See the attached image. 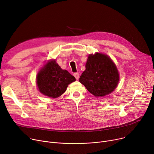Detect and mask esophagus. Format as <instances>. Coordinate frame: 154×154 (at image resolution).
<instances>
[{"mask_svg": "<svg viewBox=\"0 0 154 154\" xmlns=\"http://www.w3.org/2000/svg\"><path fill=\"white\" fill-rule=\"evenodd\" d=\"M74 76L75 77V79H76L77 80L79 79V73H77V72L74 73Z\"/></svg>", "mask_w": 154, "mask_h": 154, "instance_id": "obj_1", "label": "esophagus"}]
</instances>
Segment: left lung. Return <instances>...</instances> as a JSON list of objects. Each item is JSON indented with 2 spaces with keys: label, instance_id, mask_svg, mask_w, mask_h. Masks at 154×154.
I'll use <instances>...</instances> for the list:
<instances>
[{
  "label": "left lung",
  "instance_id": "left-lung-1",
  "mask_svg": "<svg viewBox=\"0 0 154 154\" xmlns=\"http://www.w3.org/2000/svg\"><path fill=\"white\" fill-rule=\"evenodd\" d=\"M119 81V73L114 63L106 55L99 53L88 56L85 70L79 79V82L95 97L111 93Z\"/></svg>",
  "mask_w": 154,
  "mask_h": 154
}]
</instances>
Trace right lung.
<instances>
[{
  "label": "right lung",
  "instance_id": "obj_1",
  "mask_svg": "<svg viewBox=\"0 0 154 154\" xmlns=\"http://www.w3.org/2000/svg\"><path fill=\"white\" fill-rule=\"evenodd\" d=\"M75 80L74 76L68 71L62 70L55 60L48 62L37 77L40 92L52 98L60 96L66 91L68 85Z\"/></svg>",
  "mask_w": 154,
  "mask_h": 154
}]
</instances>
